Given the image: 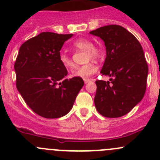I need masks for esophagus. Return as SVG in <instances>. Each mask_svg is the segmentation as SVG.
Here are the masks:
<instances>
[{
    "label": "esophagus",
    "instance_id": "34e87169",
    "mask_svg": "<svg viewBox=\"0 0 160 160\" xmlns=\"http://www.w3.org/2000/svg\"><path fill=\"white\" fill-rule=\"evenodd\" d=\"M89 82H90V79H85V80H84L85 84H86V83Z\"/></svg>",
    "mask_w": 160,
    "mask_h": 160
}]
</instances>
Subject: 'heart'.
<instances>
[{
	"instance_id": "b5f03b06",
	"label": "heart",
	"mask_w": 160,
	"mask_h": 160,
	"mask_svg": "<svg viewBox=\"0 0 160 160\" xmlns=\"http://www.w3.org/2000/svg\"><path fill=\"white\" fill-rule=\"evenodd\" d=\"M74 45L78 49L84 50L87 52V60L91 59L98 60L100 59L104 55L103 50L99 47L94 46L93 42L90 39L79 38L74 42ZM60 61L66 69H71L74 68V63L69 56L64 52H61L60 54ZM97 71V67L92 62L86 63L82 66L77 68L72 71L71 75L73 77L82 78L86 79L95 74Z\"/></svg>"
}]
</instances>
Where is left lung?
I'll list each match as a JSON object with an SVG mask.
<instances>
[{
	"instance_id": "1",
	"label": "left lung",
	"mask_w": 160,
	"mask_h": 160,
	"mask_svg": "<svg viewBox=\"0 0 160 160\" xmlns=\"http://www.w3.org/2000/svg\"><path fill=\"white\" fill-rule=\"evenodd\" d=\"M104 42L106 56L101 73L110 81H96L94 104L107 118L130 112L144 97L148 67L141 45L133 34L119 25H108L89 32Z\"/></svg>"
}]
</instances>
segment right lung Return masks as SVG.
<instances>
[{"mask_svg":"<svg viewBox=\"0 0 160 160\" xmlns=\"http://www.w3.org/2000/svg\"><path fill=\"white\" fill-rule=\"evenodd\" d=\"M73 34L42 32L19 48L14 68L16 88L33 112L46 118L67 115L84 86L82 78L65 79L60 61L63 43Z\"/></svg>","mask_w":160,"mask_h":160,"instance_id":"right-lung-1","label":"right lung"}]
</instances>
